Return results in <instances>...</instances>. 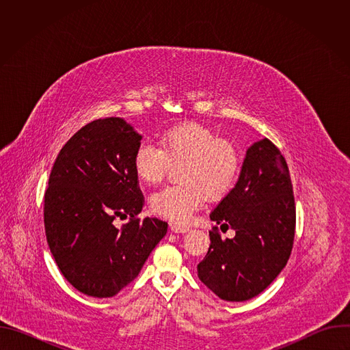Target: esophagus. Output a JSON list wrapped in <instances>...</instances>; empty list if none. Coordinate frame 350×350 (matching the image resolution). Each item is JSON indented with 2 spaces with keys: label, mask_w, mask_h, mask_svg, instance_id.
<instances>
[{
  "label": "esophagus",
  "mask_w": 350,
  "mask_h": 350,
  "mask_svg": "<svg viewBox=\"0 0 350 350\" xmlns=\"http://www.w3.org/2000/svg\"><path fill=\"white\" fill-rule=\"evenodd\" d=\"M170 230L173 231V232H187L189 228L188 227H185V226H178V224H170Z\"/></svg>",
  "instance_id": "1"
}]
</instances>
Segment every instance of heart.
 I'll use <instances>...</instances> for the list:
<instances>
[{
  "label": "heart",
  "mask_w": 350,
  "mask_h": 350,
  "mask_svg": "<svg viewBox=\"0 0 350 350\" xmlns=\"http://www.w3.org/2000/svg\"><path fill=\"white\" fill-rule=\"evenodd\" d=\"M159 146L142 142L134 154L133 167L145 184H159L172 166L184 165L183 185L165 187L152 193V212L178 224L188 223L208 196L220 199L237 183L241 170L238 149L199 123H183L161 135Z\"/></svg>",
  "instance_id": "b5f03b06"
}]
</instances>
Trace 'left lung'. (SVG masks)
Returning a JSON list of instances; mask_svg holds the SVG:
<instances>
[{"mask_svg":"<svg viewBox=\"0 0 350 350\" xmlns=\"http://www.w3.org/2000/svg\"><path fill=\"white\" fill-rule=\"evenodd\" d=\"M217 226L198 277L220 299L243 302L263 292L285 267L295 237V199L288 165L267 138L247 148L239 178L211 213Z\"/></svg>","mask_w":350,"mask_h":350,"instance_id":"1","label":"left lung"}]
</instances>
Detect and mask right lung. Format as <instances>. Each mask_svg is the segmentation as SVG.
Returning <instances> with one entry per match:
<instances>
[{"instance_id":"obj_1","label":"right lung","mask_w":350,"mask_h":350,"mask_svg":"<svg viewBox=\"0 0 350 350\" xmlns=\"http://www.w3.org/2000/svg\"><path fill=\"white\" fill-rule=\"evenodd\" d=\"M141 135L120 118L94 120L61 149L44 195L45 237L61 273L81 293L111 297L141 271L167 223L137 216L133 167ZM129 217L118 229L113 220Z\"/></svg>"}]
</instances>
